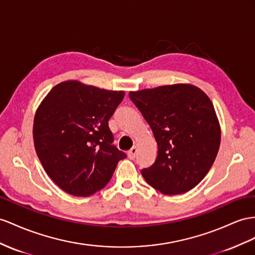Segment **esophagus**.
Masks as SVG:
<instances>
[{
    "mask_svg": "<svg viewBox=\"0 0 255 255\" xmlns=\"http://www.w3.org/2000/svg\"><path fill=\"white\" fill-rule=\"evenodd\" d=\"M136 152H138V149H136L135 146H133V147L128 152V157H129L130 159H133V158L135 157Z\"/></svg>",
    "mask_w": 255,
    "mask_h": 255,
    "instance_id": "34e87169",
    "label": "esophagus"
}]
</instances>
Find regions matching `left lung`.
<instances>
[{
    "label": "left lung",
    "instance_id": "obj_1",
    "mask_svg": "<svg viewBox=\"0 0 255 255\" xmlns=\"http://www.w3.org/2000/svg\"><path fill=\"white\" fill-rule=\"evenodd\" d=\"M129 98L152 128L157 158L141 171L155 190L166 195L191 191L217 157L221 127L211 100L191 84L130 91Z\"/></svg>",
    "mask_w": 255,
    "mask_h": 255
}]
</instances>
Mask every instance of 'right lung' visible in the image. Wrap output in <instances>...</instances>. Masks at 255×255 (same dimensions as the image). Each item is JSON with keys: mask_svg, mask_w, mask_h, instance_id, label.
Masks as SVG:
<instances>
[{"mask_svg": "<svg viewBox=\"0 0 255 255\" xmlns=\"http://www.w3.org/2000/svg\"><path fill=\"white\" fill-rule=\"evenodd\" d=\"M124 91L65 81L51 89L33 123L35 151L48 177L61 190L86 197L112 178L126 154L114 146L109 120Z\"/></svg>", "mask_w": 255, "mask_h": 255, "instance_id": "1", "label": "right lung"}]
</instances>
